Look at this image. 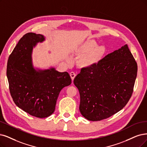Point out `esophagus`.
<instances>
[{
    "label": "esophagus",
    "instance_id": "esophagus-1",
    "mask_svg": "<svg viewBox=\"0 0 147 147\" xmlns=\"http://www.w3.org/2000/svg\"><path fill=\"white\" fill-rule=\"evenodd\" d=\"M69 74H70L71 78L72 80L73 81L74 79V78H75V77H76V74H75L74 72H71V73H69Z\"/></svg>",
    "mask_w": 147,
    "mask_h": 147
}]
</instances>
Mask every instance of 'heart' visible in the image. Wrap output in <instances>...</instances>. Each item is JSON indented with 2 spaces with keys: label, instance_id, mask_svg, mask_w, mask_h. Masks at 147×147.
Listing matches in <instances>:
<instances>
[{
  "label": "heart",
  "instance_id": "1",
  "mask_svg": "<svg viewBox=\"0 0 147 147\" xmlns=\"http://www.w3.org/2000/svg\"><path fill=\"white\" fill-rule=\"evenodd\" d=\"M107 52L104 45H98L93 39H88L76 49V54L80 56L79 65L82 67H91L98 64Z\"/></svg>",
  "mask_w": 147,
  "mask_h": 147
}]
</instances>
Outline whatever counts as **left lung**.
Here are the masks:
<instances>
[{"mask_svg":"<svg viewBox=\"0 0 147 147\" xmlns=\"http://www.w3.org/2000/svg\"><path fill=\"white\" fill-rule=\"evenodd\" d=\"M137 72V63L127 44L98 64L81 69L74 79L80 93L81 115L98 121L121 110L132 95Z\"/></svg>","mask_w":147,"mask_h":147,"instance_id":"obj_1","label":"left lung"}]
</instances>
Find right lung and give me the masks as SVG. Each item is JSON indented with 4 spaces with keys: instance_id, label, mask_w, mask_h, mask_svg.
I'll use <instances>...</instances> for the list:
<instances>
[{
    "instance_id": "right-lung-1",
    "label": "right lung",
    "mask_w": 147,
    "mask_h": 147,
    "mask_svg": "<svg viewBox=\"0 0 147 147\" xmlns=\"http://www.w3.org/2000/svg\"><path fill=\"white\" fill-rule=\"evenodd\" d=\"M42 34L28 32L19 41L8 60L7 76L15 104L32 116L44 118L55 110L60 91L71 84L67 72L54 68H34L32 52L37 43L45 41Z\"/></svg>"
}]
</instances>
